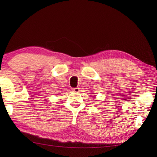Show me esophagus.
Wrapping results in <instances>:
<instances>
[{"instance_id":"34e87169","label":"esophagus","mask_w":157,"mask_h":157,"mask_svg":"<svg viewBox=\"0 0 157 157\" xmlns=\"http://www.w3.org/2000/svg\"><path fill=\"white\" fill-rule=\"evenodd\" d=\"M72 91L73 92H79V87H75V88H72Z\"/></svg>"}]
</instances>
